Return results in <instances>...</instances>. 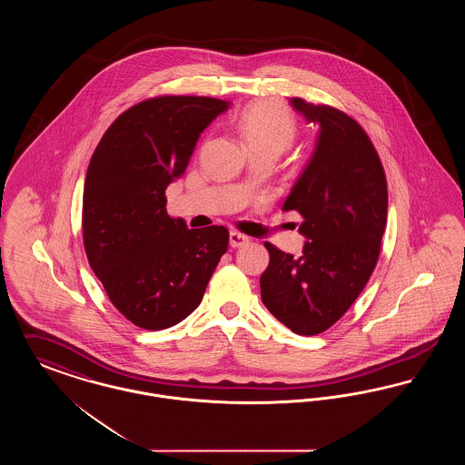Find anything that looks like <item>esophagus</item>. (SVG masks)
Segmentation results:
<instances>
[{"mask_svg": "<svg viewBox=\"0 0 465 465\" xmlns=\"http://www.w3.org/2000/svg\"><path fill=\"white\" fill-rule=\"evenodd\" d=\"M245 243H249L247 235H243L241 232H230V245L232 247H242Z\"/></svg>", "mask_w": 465, "mask_h": 465, "instance_id": "obj_1", "label": "esophagus"}]
</instances>
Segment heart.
Listing matches in <instances>:
<instances>
[{
  "instance_id": "obj_1",
  "label": "heart",
  "mask_w": 465,
  "mask_h": 465,
  "mask_svg": "<svg viewBox=\"0 0 465 465\" xmlns=\"http://www.w3.org/2000/svg\"><path fill=\"white\" fill-rule=\"evenodd\" d=\"M235 127L251 153L272 152L281 155L296 137V120L279 103H256L237 116Z\"/></svg>"
}]
</instances>
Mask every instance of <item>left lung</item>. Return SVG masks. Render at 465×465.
Listing matches in <instances>:
<instances>
[{
	"instance_id": "1",
	"label": "left lung",
	"mask_w": 465,
	"mask_h": 465,
	"mask_svg": "<svg viewBox=\"0 0 465 465\" xmlns=\"http://www.w3.org/2000/svg\"><path fill=\"white\" fill-rule=\"evenodd\" d=\"M319 125L313 153L291 188L284 211L303 216L302 256L265 242L270 263L260 279L270 313L296 334L326 331L351 309L375 270L387 224V181L362 127L331 106L289 99Z\"/></svg>"
}]
</instances>
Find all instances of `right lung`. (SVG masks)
Listing matches in <instances>:
<instances>
[{"label": "right lung", "instance_id": "right-lung-1", "mask_svg": "<svg viewBox=\"0 0 465 465\" xmlns=\"http://www.w3.org/2000/svg\"><path fill=\"white\" fill-rule=\"evenodd\" d=\"M230 108L199 95H162L122 113L90 158L84 243L111 303L133 324L158 331L197 309L228 230H188L165 209V188L183 176L200 134Z\"/></svg>", "mask_w": 465, "mask_h": 465}]
</instances>
